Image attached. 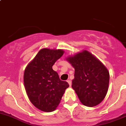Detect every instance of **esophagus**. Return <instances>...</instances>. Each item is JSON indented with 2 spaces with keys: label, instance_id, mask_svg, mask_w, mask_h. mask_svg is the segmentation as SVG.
<instances>
[{
  "label": "esophagus",
  "instance_id": "esophagus-1",
  "mask_svg": "<svg viewBox=\"0 0 126 126\" xmlns=\"http://www.w3.org/2000/svg\"><path fill=\"white\" fill-rule=\"evenodd\" d=\"M67 82L68 83V84L70 85V86H71V85H72V81H71V80H70V79L67 80Z\"/></svg>",
  "mask_w": 126,
  "mask_h": 126
}]
</instances>
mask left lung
Segmentation results:
<instances>
[{"label":"left lung","instance_id":"left-lung-1","mask_svg":"<svg viewBox=\"0 0 126 126\" xmlns=\"http://www.w3.org/2000/svg\"><path fill=\"white\" fill-rule=\"evenodd\" d=\"M74 68L72 87L80 101L87 107H94L107 94L110 75L106 66L87 50L66 58Z\"/></svg>","mask_w":126,"mask_h":126}]
</instances>
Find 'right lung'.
Segmentation results:
<instances>
[{"label":"right lung","instance_id":"obj_1","mask_svg":"<svg viewBox=\"0 0 126 126\" xmlns=\"http://www.w3.org/2000/svg\"><path fill=\"white\" fill-rule=\"evenodd\" d=\"M64 51L61 49H41L26 67L24 82L30 102L37 109L51 112L59 106L63 93L69 87L68 82L59 79L53 70L54 63Z\"/></svg>","mask_w":126,"mask_h":126}]
</instances>
